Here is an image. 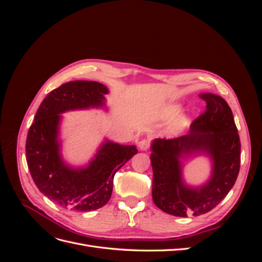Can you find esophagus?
Here are the masks:
<instances>
[{"mask_svg": "<svg viewBox=\"0 0 262 262\" xmlns=\"http://www.w3.org/2000/svg\"><path fill=\"white\" fill-rule=\"evenodd\" d=\"M139 148L141 150H146L148 148V141L147 140H141L139 142Z\"/></svg>", "mask_w": 262, "mask_h": 262, "instance_id": "34e87169", "label": "esophagus"}]
</instances>
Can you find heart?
<instances>
[{
    "label": "heart",
    "mask_w": 262,
    "mask_h": 262,
    "mask_svg": "<svg viewBox=\"0 0 262 262\" xmlns=\"http://www.w3.org/2000/svg\"><path fill=\"white\" fill-rule=\"evenodd\" d=\"M179 110L178 106H168L167 108H165V110L163 112L162 116L164 118H169L172 117L175 115ZM184 118H179L177 120L173 121L169 126H168V133L170 134H177L178 132H180V130L182 129V126H184Z\"/></svg>",
    "instance_id": "obj_1"
}]
</instances>
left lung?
Masks as SVG:
<instances>
[{
    "instance_id": "left-lung-1",
    "label": "left lung",
    "mask_w": 262,
    "mask_h": 262,
    "mask_svg": "<svg viewBox=\"0 0 262 262\" xmlns=\"http://www.w3.org/2000/svg\"><path fill=\"white\" fill-rule=\"evenodd\" d=\"M207 110L190 125L186 136L153 141V201L173 216H199L224 199L235 184L241 167V141L227 102L215 94H200ZM207 154L212 161L211 178L200 187L182 179L181 160Z\"/></svg>"
}]
</instances>
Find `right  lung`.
Instances as JSON below:
<instances>
[{
	"label": "right lung",
	"instance_id": "obj_1",
	"mask_svg": "<svg viewBox=\"0 0 262 262\" xmlns=\"http://www.w3.org/2000/svg\"><path fill=\"white\" fill-rule=\"evenodd\" d=\"M108 89L98 82L73 81L49 93L39 106L26 140L31 178L46 196L60 207L87 212L109 201L115 173L138 153L136 145L106 140L86 167L74 168L61 155L59 125L69 110L105 107Z\"/></svg>",
	"mask_w": 262,
	"mask_h": 262
}]
</instances>
